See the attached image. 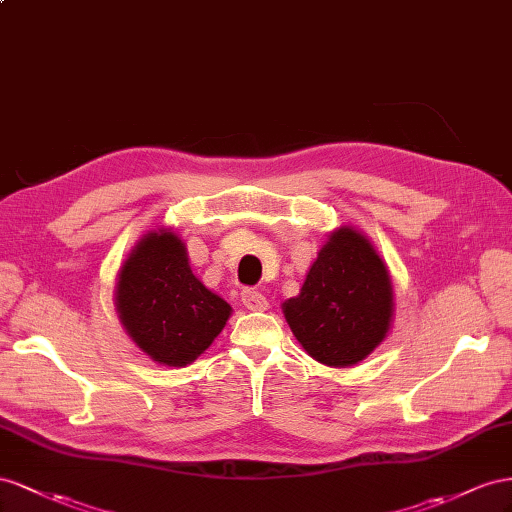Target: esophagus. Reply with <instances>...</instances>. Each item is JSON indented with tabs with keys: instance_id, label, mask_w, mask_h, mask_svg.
<instances>
[{
	"instance_id": "obj_1",
	"label": "esophagus",
	"mask_w": 512,
	"mask_h": 512,
	"mask_svg": "<svg viewBox=\"0 0 512 512\" xmlns=\"http://www.w3.org/2000/svg\"><path fill=\"white\" fill-rule=\"evenodd\" d=\"M240 298H242V304L246 306L248 311H266V309H268L266 296L261 294V291H257V289H251V287L242 289Z\"/></svg>"
}]
</instances>
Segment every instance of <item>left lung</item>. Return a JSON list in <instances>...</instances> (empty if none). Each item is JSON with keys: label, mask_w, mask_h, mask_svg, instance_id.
Returning a JSON list of instances; mask_svg holds the SVG:
<instances>
[{"label": "left lung", "mask_w": 512, "mask_h": 512, "mask_svg": "<svg viewBox=\"0 0 512 512\" xmlns=\"http://www.w3.org/2000/svg\"><path fill=\"white\" fill-rule=\"evenodd\" d=\"M283 313L304 352L326 367H352L386 339L394 313L388 268L354 227L334 229Z\"/></svg>", "instance_id": "obj_1"}]
</instances>
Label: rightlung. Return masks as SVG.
<instances>
[{"label":"right lung","mask_w":512,"mask_h":512,"mask_svg":"<svg viewBox=\"0 0 512 512\" xmlns=\"http://www.w3.org/2000/svg\"><path fill=\"white\" fill-rule=\"evenodd\" d=\"M115 309L128 337L167 367L197 360L231 315V306L193 274L184 242L169 229L145 233L130 251Z\"/></svg>","instance_id":"add662e5"}]
</instances>
